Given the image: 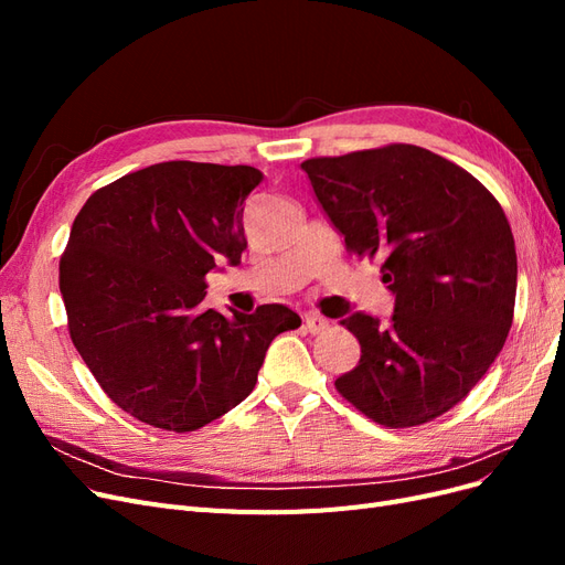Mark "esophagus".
Segmentation results:
<instances>
[{
    "instance_id": "obj_1",
    "label": "esophagus",
    "mask_w": 565,
    "mask_h": 565,
    "mask_svg": "<svg viewBox=\"0 0 565 565\" xmlns=\"http://www.w3.org/2000/svg\"><path fill=\"white\" fill-rule=\"evenodd\" d=\"M303 328L309 330L311 334H322L324 330L330 328V322L324 320V318H320V316H316V313H311V316L303 318Z\"/></svg>"
}]
</instances>
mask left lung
<instances>
[{"mask_svg": "<svg viewBox=\"0 0 565 565\" xmlns=\"http://www.w3.org/2000/svg\"><path fill=\"white\" fill-rule=\"evenodd\" d=\"M347 249L380 256L396 297L391 324L353 313L341 324L361 361L334 382L391 429L448 413L502 351L516 301V247L500 202L436 152L391 143L301 162Z\"/></svg>", "mask_w": 565, "mask_h": 565, "instance_id": "left-lung-1", "label": "left lung"}]
</instances>
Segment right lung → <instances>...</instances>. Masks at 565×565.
<instances>
[{
  "instance_id": "add662e5",
  "label": "right lung",
  "mask_w": 565,
  "mask_h": 565,
  "mask_svg": "<svg viewBox=\"0 0 565 565\" xmlns=\"http://www.w3.org/2000/svg\"><path fill=\"white\" fill-rule=\"evenodd\" d=\"M247 164L172 160L84 202L61 256L67 330L98 386L164 431H195L243 403L270 341L301 318L282 303L221 316L204 303L216 262L241 264Z\"/></svg>"
}]
</instances>
